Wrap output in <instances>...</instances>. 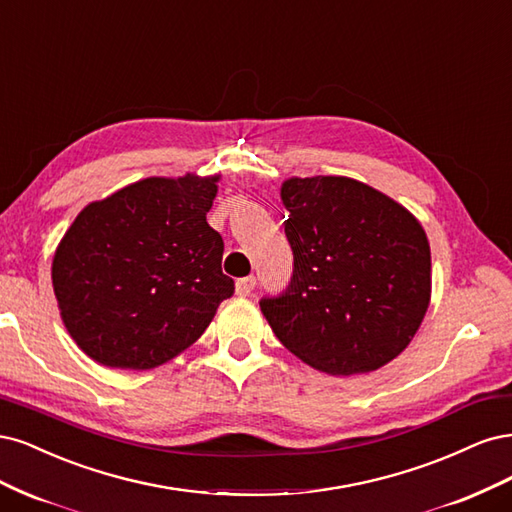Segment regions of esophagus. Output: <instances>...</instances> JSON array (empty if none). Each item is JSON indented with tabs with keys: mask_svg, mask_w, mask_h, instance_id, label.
<instances>
[{
	"mask_svg": "<svg viewBox=\"0 0 512 512\" xmlns=\"http://www.w3.org/2000/svg\"><path fill=\"white\" fill-rule=\"evenodd\" d=\"M257 285V278L255 276H244L236 280V293L238 295H251V291Z\"/></svg>",
	"mask_w": 512,
	"mask_h": 512,
	"instance_id": "1",
	"label": "esophagus"
}]
</instances>
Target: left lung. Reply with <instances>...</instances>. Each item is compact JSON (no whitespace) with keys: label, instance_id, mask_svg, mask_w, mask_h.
<instances>
[{"label":"left lung","instance_id":"1","mask_svg":"<svg viewBox=\"0 0 512 512\" xmlns=\"http://www.w3.org/2000/svg\"><path fill=\"white\" fill-rule=\"evenodd\" d=\"M293 276L259 302L308 366L351 376L398 357L430 306L432 255L421 223L385 193L346 176L285 180Z\"/></svg>","mask_w":512,"mask_h":512}]
</instances>
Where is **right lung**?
<instances>
[{"instance_id":"right-lung-1","label":"right lung","mask_w":512,"mask_h":512,"mask_svg":"<svg viewBox=\"0 0 512 512\" xmlns=\"http://www.w3.org/2000/svg\"><path fill=\"white\" fill-rule=\"evenodd\" d=\"M217 176H151L80 210L53 257L74 342L108 368L151 370L200 338L234 293L206 212Z\"/></svg>"}]
</instances>
